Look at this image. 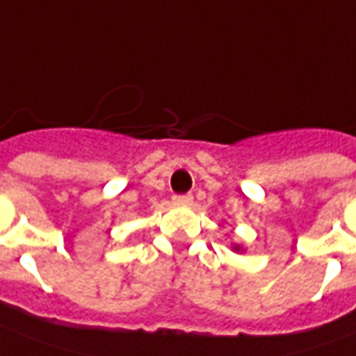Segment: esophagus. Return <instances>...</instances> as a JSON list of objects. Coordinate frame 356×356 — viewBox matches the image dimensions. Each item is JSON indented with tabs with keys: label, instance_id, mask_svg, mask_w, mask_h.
Segmentation results:
<instances>
[{
	"label": "esophagus",
	"instance_id": "obj_1",
	"mask_svg": "<svg viewBox=\"0 0 356 356\" xmlns=\"http://www.w3.org/2000/svg\"><path fill=\"white\" fill-rule=\"evenodd\" d=\"M173 202H175V204H191V202H193V195L173 196Z\"/></svg>",
	"mask_w": 356,
	"mask_h": 356
}]
</instances>
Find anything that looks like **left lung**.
<instances>
[{
  "instance_id": "left-lung-1",
  "label": "left lung",
  "mask_w": 356,
  "mask_h": 356,
  "mask_svg": "<svg viewBox=\"0 0 356 356\" xmlns=\"http://www.w3.org/2000/svg\"><path fill=\"white\" fill-rule=\"evenodd\" d=\"M233 250H235V252H243V247H241V245H233Z\"/></svg>"
}]
</instances>
